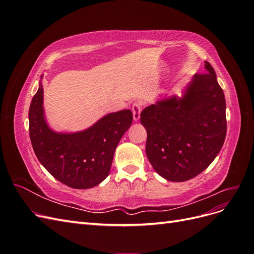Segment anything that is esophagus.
I'll return each mask as SVG.
<instances>
[{
  "instance_id": "1",
  "label": "esophagus",
  "mask_w": 254,
  "mask_h": 254,
  "mask_svg": "<svg viewBox=\"0 0 254 254\" xmlns=\"http://www.w3.org/2000/svg\"><path fill=\"white\" fill-rule=\"evenodd\" d=\"M142 111V104L140 102H135L132 105V113H133V120L139 121L140 114Z\"/></svg>"
}]
</instances>
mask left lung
Segmentation results:
<instances>
[{
  "mask_svg": "<svg viewBox=\"0 0 254 254\" xmlns=\"http://www.w3.org/2000/svg\"><path fill=\"white\" fill-rule=\"evenodd\" d=\"M195 74L182 98L150 105L141 113L147 131L146 156L166 180L183 182L202 173L216 158L227 133L226 99L213 66Z\"/></svg>",
  "mask_w": 254,
  "mask_h": 254,
  "instance_id": "8db88e82",
  "label": "left lung"
}]
</instances>
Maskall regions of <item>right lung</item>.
<instances>
[{"mask_svg": "<svg viewBox=\"0 0 254 254\" xmlns=\"http://www.w3.org/2000/svg\"><path fill=\"white\" fill-rule=\"evenodd\" d=\"M28 120L34 151L45 170L72 189H91L109 175L115 148L133 118L126 109L107 114L83 131L57 133L44 119L40 82L30 103Z\"/></svg>", "mask_w": 254, "mask_h": 254, "instance_id": "obj_1", "label": "right lung"}]
</instances>
